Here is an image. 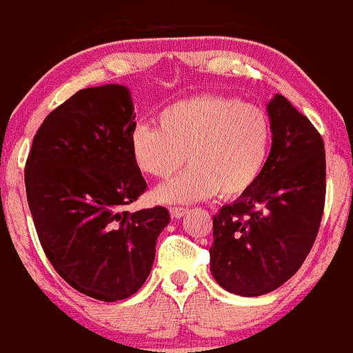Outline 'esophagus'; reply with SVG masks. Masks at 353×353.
<instances>
[{
    "mask_svg": "<svg viewBox=\"0 0 353 353\" xmlns=\"http://www.w3.org/2000/svg\"><path fill=\"white\" fill-rule=\"evenodd\" d=\"M188 208H183V207H172L170 208V214H172V217L175 219H181L183 215H187Z\"/></svg>",
    "mask_w": 353,
    "mask_h": 353,
    "instance_id": "34e87169",
    "label": "esophagus"
}]
</instances>
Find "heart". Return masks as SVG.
I'll list each match as a JSON object with an SVG mask.
<instances>
[{
    "label": "heart",
    "instance_id": "b5f03b06",
    "mask_svg": "<svg viewBox=\"0 0 353 353\" xmlns=\"http://www.w3.org/2000/svg\"><path fill=\"white\" fill-rule=\"evenodd\" d=\"M158 128L139 124L131 132L134 165L145 175L175 180L154 190L161 203H193L219 195L234 199L251 190L271 150V123L263 108L236 97L196 96L161 109Z\"/></svg>",
    "mask_w": 353,
    "mask_h": 353
}]
</instances>
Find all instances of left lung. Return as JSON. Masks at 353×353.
<instances>
[{"label": "left lung", "instance_id": "1", "mask_svg": "<svg viewBox=\"0 0 353 353\" xmlns=\"http://www.w3.org/2000/svg\"><path fill=\"white\" fill-rule=\"evenodd\" d=\"M272 145L259 180L214 215L210 272L239 296L274 291L301 268L325 205V145L308 117L276 94Z\"/></svg>", "mask_w": 353, "mask_h": 353}]
</instances>
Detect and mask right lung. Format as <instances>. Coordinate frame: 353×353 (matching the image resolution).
Returning a JSON list of instances; mask_svg holds the SVG:
<instances>
[{"label": "right lung", "instance_id": "add662e5", "mask_svg": "<svg viewBox=\"0 0 353 353\" xmlns=\"http://www.w3.org/2000/svg\"><path fill=\"white\" fill-rule=\"evenodd\" d=\"M134 104L126 85L87 87L45 117L25 166L26 199L40 244L74 290L101 301L134 294L165 207L128 212L146 181L131 158Z\"/></svg>", "mask_w": 353, "mask_h": 353}]
</instances>
